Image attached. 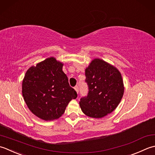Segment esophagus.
Segmentation results:
<instances>
[{
	"instance_id": "1",
	"label": "esophagus",
	"mask_w": 155,
	"mask_h": 155,
	"mask_svg": "<svg viewBox=\"0 0 155 155\" xmlns=\"http://www.w3.org/2000/svg\"><path fill=\"white\" fill-rule=\"evenodd\" d=\"M74 89H75V90L76 91V92L78 94V91H79V87L78 86H75V87H74Z\"/></svg>"
}]
</instances>
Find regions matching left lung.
<instances>
[{
	"label": "left lung",
	"instance_id": "8db88e82",
	"mask_svg": "<svg viewBox=\"0 0 155 155\" xmlns=\"http://www.w3.org/2000/svg\"><path fill=\"white\" fill-rule=\"evenodd\" d=\"M85 71L88 94L80 99V108L90 117H104L116 108L124 94L120 72L100 59L92 60Z\"/></svg>",
	"mask_w": 155,
	"mask_h": 155
}]
</instances>
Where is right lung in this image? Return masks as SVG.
<instances>
[{
    "instance_id": "add662e5",
    "label": "right lung",
    "mask_w": 155,
    "mask_h": 155,
    "mask_svg": "<svg viewBox=\"0 0 155 155\" xmlns=\"http://www.w3.org/2000/svg\"><path fill=\"white\" fill-rule=\"evenodd\" d=\"M64 64L49 58L27 71L22 84V93L31 112L44 120L61 117L77 92L69 86L62 70Z\"/></svg>"
}]
</instances>
